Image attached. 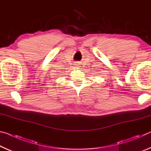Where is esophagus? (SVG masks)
<instances>
[{
	"instance_id": "1",
	"label": "esophagus",
	"mask_w": 151,
	"mask_h": 151,
	"mask_svg": "<svg viewBox=\"0 0 151 151\" xmlns=\"http://www.w3.org/2000/svg\"><path fill=\"white\" fill-rule=\"evenodd\" d=\"M76 66H79L78 65H79V64H78V63H76Z\"/></svg>"
}]
</instances>
